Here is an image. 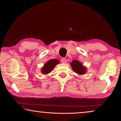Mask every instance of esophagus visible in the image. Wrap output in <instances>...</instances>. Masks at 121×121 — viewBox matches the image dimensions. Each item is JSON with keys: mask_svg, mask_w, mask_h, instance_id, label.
<instances>
[{"mask_svg": "<svg viewBox=\"0 0 121 121\" xmlns=\"http://www.w3.org/2000/svg\"><path fill=\"white\" fill-rule=\"evenodd\" d=\"M61 62L63 63H66V59L65 58H63L61 59Z\"/></svg>", "mask_w": 121, "mask_h": 121, "instance_id": "34e87169", "label": "esophagus"}]
</instances>
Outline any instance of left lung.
I'll return each mask as SVG.
<instances>
[{"label":"left lung","instance_id":"8db88e82","mask_svg":"<svg viewBox=\"0 0 121 121\" xmlns=\"http://www.w3.org/2000/svg\"><path fill=\"white\" fill-rule=\"evenodd\" d=\"M70 65H71L73 70L79 75H84L86 72V67L83 65V64L80 61L74 60L71 63H70Z\"/></svg>","mask_w":121,"mask_h":121}]
</instances>
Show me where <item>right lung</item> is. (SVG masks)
I'll return each instance as SVG.
<instances>
[{"label": "right lung", "instance_id": "obj_1", "mask_svg": "<svg viewBox=\"0 0 121 121\" xmlns=\"http://www.w3.org/2000/svg\"><path fill=\"white\" fill-rule=\"evenodd\" d=\"M60 63L57 59H51L48 61L42 67L41 73L44 75H46L51 72L57 64Z\"/></svg>", "mask_w": 121, "mask_h": 121}]
</instances>
